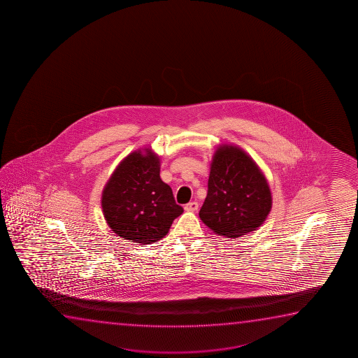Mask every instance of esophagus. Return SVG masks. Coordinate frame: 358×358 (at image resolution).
<instances>
[{"instance_id": "obj_1", "label": "esophagus", "mask_w": 358, "mask_h": 358, "mask_svg": "<svg viewBox=\"0 0 358 358\" xmlns=\"http://www.w3.org/2000/svg\"><path fill=\"white\" fill-rule=\"evenodd\" d=\"M198 206H199V204H198L196 201H189L188 204H186V206H185V210L194 211L196 210V209H198Z\"/></svg>"}]
</instances>
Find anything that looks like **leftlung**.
I'll return each instance as SVG.
<instances>
[{"mask_svg":"<svg viewBox=\"0 0 358 358\" xmlns=\"http://www.w3.org/2000/svg\"><path fill=\"white\" fill-rule=\"evenodd\" d=\"M271 209V194L255 162L236 147H221L211 162L201 221L217 235L236 238L255 231Z\"/></svg>","mask_w":358,"mask_h":358,"instance_id":"1","label":"left lung"}]
</instances>
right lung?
Masks as SVG:
<instances>
[{
	"label": "right lung",
	"instance_id": "add662e5",
	"mask_svg": "<svg viewBox=\"0 0 358 358\" xmlns=\"http://www.w3.org/2000/svg\"><path fill=\"white\" fill-rule=\"evenodd\" d=\"M101 204L111 230L141 245L162 238L183 213L171 187L162 181L159 157L152 152H132L118 165L103 189Z\"/></svg>",
	"mask_w": 358,
	"mask_h": 358
}]
</instances>
